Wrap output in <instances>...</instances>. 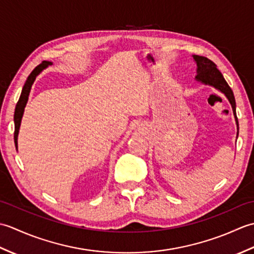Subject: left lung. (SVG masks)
Wrapping results in <instances>:
<instances>
[{
  "mask_svg": "<svg viewBox=\"0 0 254 254\" xmlns=\"http://www.w3.org/2000/svg\"><path fill=\"white\" fill-rule=\"evenodd\" d=\"M192 58L194 62L196 63V76H195L196 82H199L204 85L212 86V87H214L215 89H217L220 91V93H223L226 96V98L228 99L229 104L231 105V108H233L234 117L237 124V138H238L239 123L236 115V100H235L233 90H231L229 85L225 80L223 74L218 71L217 65L213 61H210L209 59L205 57L195 56V55L192 56Z\"/></svg>",
  "mask_w": 254,
  "mask_h": 254,
  "instance_id": "obj_1",
  "label": "left lung"
}]
</instances>
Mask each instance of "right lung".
Here are the masks:
<instances>
[{"mask_svg":"<svg viewBox=\"0 0 254 254\" xmlns=\"http://www.w3.org/2000/svg\"><path fill=\"white\" fill-rule=\"evenodd\" d=\"M49 65H52V62L50 61H42L41 64H39L34 71L30 73V75L26 79V83L24 85L23 89H21V94L19 97V100L16 105L15 108V115H14V123H15V132H14V142L16 149H17V138H18V133H19V127H20V122L21 118H23L25 107L27 105V101H28V97L30 94L31 86L34 84L36 77L39 75L44 69H46Z\"/></svg>","mask_w":254,"mask_h":254,"instance_id":"right-lung-1","label":"right lung"}]
</instances>
